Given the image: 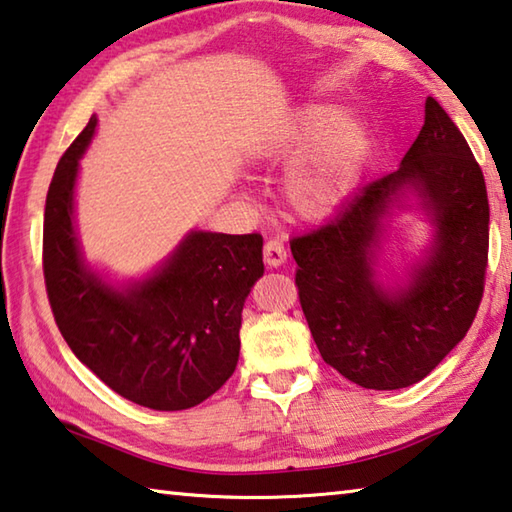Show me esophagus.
Listing matches in <instances>:
<instances>
[{"label": "esophagus", "mask_w": 512, "mask_h": 512, "mask_svg": "<svg viewBox=\"0 0 512 512\" xmlns=\"http://www.w3.org/2000/svg\"><path fill=\"white\" fill-rule=\"evenodd\" d=\"M263 258L267 267H279L285 263V258H288V249H285L281 240H267L263 247Z\"/></svg>", "instance_id": "1"}]
</instances>
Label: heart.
<instances>
[{"label": "heart", "mask_w": 512, "mask_h": 512, "mask_svg": "<svg viewBox=\"0 0 512 512\" xmlns=\"http://www.w3.org/2000/svg\"><path fill=\"white\" fill-rule=\"evenodd\" d=\"M371 132L357 116L315 103L303 107L267 143V155H302L288 175V197L303 218H324L362 184L371 159Z\"/></svg>", "instance_id": "b5f03b06"}]
</instances>
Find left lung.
I'll use <instances>...</instances> for the list:
<instances>
[{
	"instance_id": "obj_1",
	"label": "left lung",
	"mask_w": 512,
	"mask_h": 512,
	"mask_svg": "<svg viewBox=\"0 0 512 512\" xmlns=\"http://www.w3.org/2000/svg\"><path fill=\"white\" fill-rule=\"evenodd\" d=\"M419 200L435 238L408 281L374 270L383 220ZM409 206V205H407ZM490 206L468 141L436 98L396 173L366 184L335 220L290 240L303 315L324 362L364 389L427 378L468 333L483 297Z\"/></svg>"
}]
</instances>
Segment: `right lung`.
<instances>
[{
  "mask_svg": "<svg viewBox=\"0 0 512 512\" xmlns=\"http://www.w3.org/2000/svg\"><path fill=\"white\" fill-rule=\"evenodd\" d=\"M96 116L67 148L44 206L42 267L62 337L125 400L179 411L213 396L236 371L242 306L261 279V233L191 231L146 279L107 283L85 263L74 222L78 161Z\"/></svg>",
  "mask_w": 512,
  "mask_h": 512,
  "instance_id": "obj_1",
  "label": "right lung"
}]
</instances>
